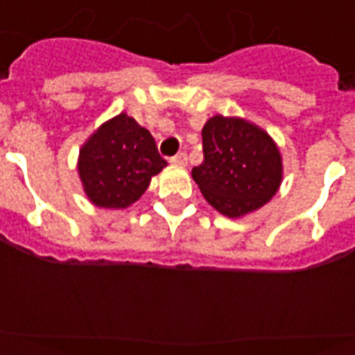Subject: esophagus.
<instances>
[{"label": "esophagus", "mask_w": 355, "mask_h": 355, "mask_svg": "<svg viewBox=\"0 0 355 355\" xmlns=\"http://www.w3.org/2000/svg\"><path fill=\"white\" fill-rule=\"evenodd\" d=\"M171 163H172V165L184 166V165H187V154H184V152H180V154H175V156L171 159Z\"/></svg>", "instance_id": "esophagus-1"}]
</instances>
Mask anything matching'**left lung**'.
<instances>
[{"label": "left lung", "instance_id": "left-lung-1", "mask_svg": "<svg viewBox=\"0 0 355 355\" xmlns=\"http://www.w3.org/2000/svg\"><path fill=\"white\" fill-rule=\"evenodd\" d=\"M203 163L192 178L214 209L243 218L272 199L283 180L276 141L254 123L221 114L205 123Z\"/></svg>", "mask_w": 355, "mask_h": 355}]
</instances>
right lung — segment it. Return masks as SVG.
Listing matches in <instances>:
<instances>
[{
	"instance_id": "right-lung-1",
	"label": "right lung",
	"mask_w": 355,
	"mask_h": 355,
	"mask_svg": "<svg viewBox=\"0 0 355 355\" xmlns=\"http://www.w3.org/2000/svg\"><path fill=\"white\" fill-rule=\"evenodd\" d=\"M165 166L150 132L125 112L105 121L79 148V180L87 198L101 209L136 203Z\"/></svg>"
}]
</instances>
